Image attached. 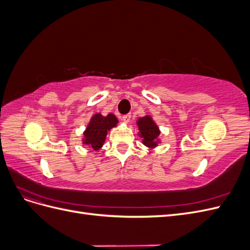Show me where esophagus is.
<instances>
[{"instance_id":"esophagus-1","label":"esophagus","mask_w":250,"mask_h":250,"mask_svg":"<svg viewBox=\"0 0 250 250\" xmlns=\"http://www.w3.org/2000/svg\"><path fill=\"white\" fill-rule=\"evenodd\" d=\"M122 119H123V121H124L125 123H128L130 121V119H131V115H130V113H127V115L123 116Z\"/></svg>"}]
</instances>
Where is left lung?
Returning <instances> with one entry per match:
<instances>
[{
  "label": "left lung",
  "instance_id": "8db88e82",
  "mask_svg": "<svg viewBox=\"0 0 250 250\" xmlns=\"http://www.w3.org/2000/svg\"><path fill=\"white\" fill-rule=\"evenodd\" d=\"M137 125L139 126L140 137L143 139V144L148 148H155L160 143L161 131L156 123L150 116L139 118Z\"/></svg>",
  "mask_w": 250,
  "mask_h": 250
}]
</instances>
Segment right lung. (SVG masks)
I'll return each mask as SVG.
<instances>
[{
  "label": "right lung",
  "mask_w": 250,
  "mask_h": 250,
  "mask_svg": "<svg viewBox=\"0 0 250 250\" xmlns=\"http://www.w3.org/2000/svg\"><path fill=\"white\" fill-rule=\"evenodd\" d=\"M118 122L117 117L112 113H108L105 117L101 113H95L83 132L82 144L93 150H99L103 146L107 132L112 127H116Z\"/></svg>",
  "instance_id": "obj_1"
}]
</instances>
